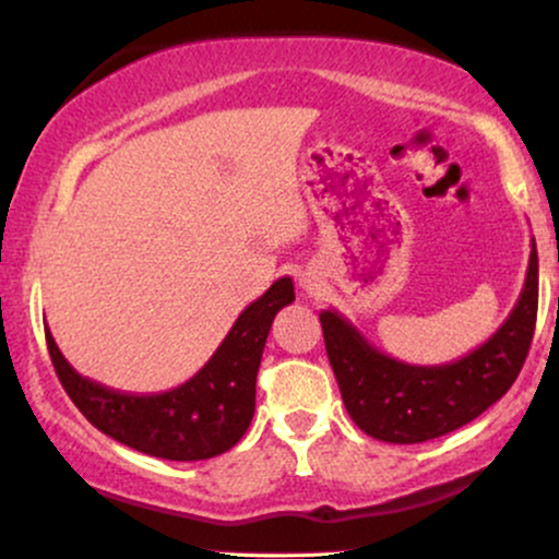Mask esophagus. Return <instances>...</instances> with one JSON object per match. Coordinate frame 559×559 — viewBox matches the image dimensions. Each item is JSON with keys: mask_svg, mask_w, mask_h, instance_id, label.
<instances>
[{"mask_svg": "<svg viewBox=\"0 0 559 559\" xmlns=\"http://www.w3.org/2000/svg\"><path fill=\"white\" fill-rule=\"evenodd\" d=\"M299 286L305 288L307 294H312L318 288V278L312 273H301V278H299Z\"/></svg>", "mask_w": 559, "mask_h": 559, "instance_id": "34e87169", "label": "esophagus"}]
</instances>
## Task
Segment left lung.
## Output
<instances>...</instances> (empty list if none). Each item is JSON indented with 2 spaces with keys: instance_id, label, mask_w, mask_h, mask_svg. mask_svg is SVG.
<instances>
[{
  "instance_id": "obj_1",
  "label": "left lung",
  "mask_w": 559,
  "mask_h": 559,
  "mask_svg": "<svg viewBox=\"0 0 559 559\" xmlns=\"http://www.w3.org/2000/svg\"><path fill=\"white\" fill-rule=\"evenodd\" d=\"M515 307L497 333L447 365H407L376 349L336 310L320 312L325 352L342 400L357 428L389 444H420L457 431L502 400L521 373L538 310V254Z\"/></svg>"
}]
</instances>
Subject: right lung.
Here are the masks:
<instances>
[{
    "label": "right lung",
    "mask_w": 559,
    "mask_h": 559,
    "mask_svg": "<svg viewBox=\"0 0 559 559\" xmlns=\"http://www.w3.org/2000/svg\"><path fill=\"white\" fill-rule=\"evenodd\" d=\"M292 301V278H278L236 318L204 368L163 394H126L102 386L62 357L47 325L44 333L62 389L94 428L152 457L194 463L228 452L247 433L267 331L281 307Z\"/></svg>",
    "instance_id": "add662e5"
}]
</instances>
